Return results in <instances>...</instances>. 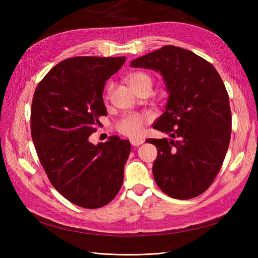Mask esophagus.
Here are the masks:
<instances>
[{
  "label": "esophagus",
  "instance_id": "esophagus-1",
  "mask_svg": "<svg viewBox=\"0 0 258 258\" xmlns=\"http://www.w3.org/2000/svg\"><path fill=\"white\" fill-rule=\"evenodd\" d=\"M143 140L142 139H132L131 140V144H132L133 146H139L141 144H143Z\"/></svg>",
  "mask_w": 258,
  "mask_h": 258
}]
</instances>
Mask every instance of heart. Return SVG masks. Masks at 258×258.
<instances>
[{
  "label": "heart",
  "mask_w": 258,
  "mask_h": 258,
  "mask_svg": "<svg viewBox=\"0 0 258 258\" xmlns=\"http://www.w3.org/2000/svg\"><path fill=\"white\" fill-rule=\"evenodd\" d=\"M126 82L130 87L138 92L142 86L146 84L152 85V79L149 74L144 72H133L126 76ZM109 93V90H108ZM147 123V117L142 114H130L118 120L116 124V131L131 138H136L144 131V126Z\"/></svg>",
  "instance_id": "b5f03b06"
}]
</instances>
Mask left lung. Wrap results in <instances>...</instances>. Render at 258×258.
Listing matches in <instances>:
<instances>
[{
  "label": "left lung",
  "instance_id": "obj_1",
  "mask_svg": "<svg viewBox=\"0 0 258 258\" xmlns=\"http://www.w3.org/2000/svg\"><path fill=\"white\" fill-rule=\"evenodd\" d=\"M160 72L169 93L153 128L171 139H150L157 149L155 182L164 193L189 200L210 187L223 165L232 133L229 98L220 74L206 59L174 45L131 62Z\"/></svg>",
  "mask_w": 258,
  "mask_h": 258
}]
</instances>
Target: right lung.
<instances>
[{
    "label": "right lung",
    "instance_id": "1",
    "mask_svg": "<svg viewBox=\"0 0 258 258\" xmlns=\"http://www.w3.org/2000/svg\"><path fill=\"white\" fill-rule=\"evenodd\" d=\"M126 57L76 56L55 65L37 84L31 134L43 168L59 194L84 208L108 204L122 187L131 144L118 136L93 145L105 82Z\"/></svg>",
    "mask_w": 258,
    "mask_h": 258
}]
</instances>
